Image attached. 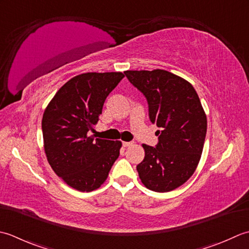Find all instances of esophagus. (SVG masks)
<instances>
[{
	"instance_id": "obj_1",
	"label": "esophagus",
	"mask_w": 249,
	"mask_h": 249,
	"mask_svg": "<svg viewBox=\"0 0 249 249\" xmlns=\"http://www.w3.org/2000/svg\"><path fill=\"white\" fill-rule=\"evenodd\" d=\"M132 144V142H123V145H124V147H129V146H131Z\"/></svg>"
}]
</instances>
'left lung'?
Segmentation results:
<instances>
[{
    "mask_svg": "<svg viewBox=\"0 0 249 249\" xmlns=\"http://www.w3.org/2000/svg\"><path fill=\"white\" fill-rule=\"evenodd\" d=\"M124 74L145 95L150 121L160 128L156 147L143 144L140 178L156 192L178 188L195 173L204 146L207 120L199 95L189 82L164 70Z\"/></svg>",
    "mask_w": 249,
    "mask_h": 249,
    "instance_id": "1",
    "label": "left lung"
}]
</instances>
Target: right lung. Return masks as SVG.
Here are the masks:
<instances>
[{"label":"right lung","instance_id":"obj_1","mask_svg":"<svg viewBox=\"0 0 249 249\" xmlns=\"http://www.w3.org/2000/svg\"><path fill=\"white\" fill-rule=\"evenodd\" d=\"M124 75L84 73L71 78L54 94L42 119L44 148L53 172L72 188L90 192L106 180L119 157L120 141L94 139L107 95Z\"/></svg>","mask_w":249,"mask_h":249}]
</instances>
